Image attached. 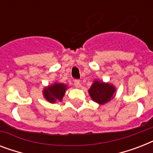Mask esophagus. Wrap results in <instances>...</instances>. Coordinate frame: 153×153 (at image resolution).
Instances as JSON below:
<instances>
[{
    "label": "esophagus",
    "instance_id": "1",
    "mask_svg": "<svg viewBox=\"0 0 153 153\" xmlns=\"http://www.w3.org/2000/svg\"><path fill=\"white\" fill-rule=\"evenodd\" d=\"M74 86H76V87H79V86H80V80H79V79H75L74 81Z\"/></svg>",
    "mask_w": 153,
    "mask_h": 153
}]
</instances>
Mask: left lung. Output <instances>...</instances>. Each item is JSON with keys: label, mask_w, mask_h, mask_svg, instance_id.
I'll return each instance as SVG.
<instances>
[{"label": "left lung", "mask_w": 153, "mask_h": 153, "mask_svg": "<svg viewBox=\"0 0 153 153\" xmlns=\"http://www.w3.org/2000/svg\"><path fill=\"white\" fill-rule=\"evenodd\" d=\"M116 88L112 84L105 83L95 80L89 89V94L94 102L103 105L112 100L114 97Z\"/></svg>", "instance_id": "8db88e82"}]
</instances>
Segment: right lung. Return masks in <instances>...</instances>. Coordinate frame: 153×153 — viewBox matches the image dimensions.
I'll list each match as a JSON object with an SVG mask.
<instances>
[{"label": "right lung", "mask_w": 153, "mask_h": 153, "mask_svg": "<svg viewBox=\"0 0 153 153\" xmlns=\"http://www.w3.org/2000/svg\"><path fill=\"white\" fill-rule=\"evenodd\" d=\"M67 86L66 84L55 82L51 86L45 87L43 91L44 97L47 101L51 103H55L56 102H61L67 91Z\"/></svg>", "instance_id": "obj_1"}]
</instances>
